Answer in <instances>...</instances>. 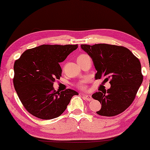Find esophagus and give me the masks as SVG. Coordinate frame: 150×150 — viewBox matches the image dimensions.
Returning a JSON list of instances; mask_svg holds the SVG:
<instances>
[{
	"instance_id": "obj_1",
	"label": "esophagus",
	"mask_w": 150,
	"mask_h": 150,
	"mask_svg": "<svg viewBox=\"0 0 150 150\" xmlns=\"http://www.w3.org/2000/svg\"><path fill=\"white\" fill-rule=\"evenodd\" d=\"M83 98H85V100H87V101H91L93 100V98L91 95H87V94H84L83 95Z\"/></svg>"
}]
</instances>
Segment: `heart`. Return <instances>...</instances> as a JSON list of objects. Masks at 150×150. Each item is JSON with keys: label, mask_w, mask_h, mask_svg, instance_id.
<instances>
[{"label": "heart", "mask_w": 150, "mask_h": 150, "mask_svg": "<svg viewBox=\"0 0 150 150\" xmlns=\"http://www.w3.org/2000/svg\"><path fill=\"white\" fill-rule=\"evenodd\" d=\"M83 55H86V54H81V55H80V56H79V57H82V56H83ZM80 87H81V88H83L84 87H85V86H84L83 84H81V85H80Z\"/></svg>", "instance_id": "obj_1"}]
</instances>
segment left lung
<instances>
[{
  "label": "left lung",
  "instance_id": "8db88e82",
  "mask_svg": "<svg viewBox=\"0 0 150 150\" xmlns=\"http://www.w3.org/2000/svg\"><path fill=\"white\" fill-rule=\"evenodd\" d=\"M81 47L93 61L97 71L95 79H104L103 83L110 80V87L107 91L92 95L102 103L96 112L107 117L122 113L132 103L143 82L140 61L123 46L99 44H82Z\"/></svg>",
  "mask_w": 150,
  "mask_h": 150
}]
</instances>
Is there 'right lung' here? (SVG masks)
Returning a JSON list of instances; mask_svg holds the SVG:
<instances>
[{
  "label": "right lung",
  "instance_id": "obj_1",
  "mask_svg": "<svg viewBox=\"0 0 150 150\" xmlns=\"http://www.w3.org/2000/svg\"><path fill=\"white\" fill-rule=\"evenodd\" d=\"M78 45H42L26 50L14 63L13 85L26 110L42 120L60 116L74 95L68 89L55 91L53 83L61 76L59 63L77 49Z\"/></svg>",
  "mask_w": 150,
  "mask_h": 150
}]
</instances>
